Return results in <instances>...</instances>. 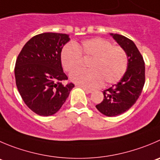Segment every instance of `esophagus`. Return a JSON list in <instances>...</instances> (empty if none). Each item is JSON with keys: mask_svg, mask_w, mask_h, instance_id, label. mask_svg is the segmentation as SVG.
<instances>
[{"mask_svg": "<svg viewBox=\"0 0 160 160\" xmlns=\"http://www.w3.org/2000/svg\"><path fill=\"white\" fill-rule=\"evenodd\" d=\"M81 87L82 88V89H84V90L86 91V92H87V93H91V92H92V89H87V88L83 87V86H81Z\"/></svg>", "mask_w": 160, "mask_h": 160, "instance_id": "34e87169", "label": "esophagus"}]
</instances>
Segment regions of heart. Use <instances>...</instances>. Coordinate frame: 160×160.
<instances>
[{"label":"heart","mask_w":160,"mask_h":160,"mask_svg":"<svg viewBox=\"0 0 160 160\" xmlns=\"http://www.w3.org/2000/svg\"><path fill=\"white\" fill-rule=\"evenodd\" d=\"M82 56L90 59L87 71L78 70L70 74L73 82L89 89L100 85L114 84L123 77L128 67L127 52L120 46H114L109 41L100 38L88 39L81 44L68 43L62 48L60 59L63 69L68 72L77 69Z\"/></svg>","instance_id":"obj_1"}]
</instances>
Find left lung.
<instances>
[{
  "label": "left lung",
  "mask_w": 160,
  "mask_h": 160,
  "mask_svg": "<svg viewBox=\"0 0 160 160\" xmlns=\"http://www.w3.org/2000/svg\"><path fill=\"white\" fill-rule=\"evenodd\" d=\"M128 56L127 70L117 84L103 92L104 100L97 104V110L106 116L119 115L128 111L142 92L145 81L143 56L133 41L118 33H110Z\"/></svg>",
  "instance_id": "obj_1"
}]
</instances>
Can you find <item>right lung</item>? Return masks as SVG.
<instances>
[{"label": "right lung", "instance_id": "right-lung-1", "mask_svg": "<svg viewBox=\"0 0 160 160\" xmlns=\"http://www.w3.org/2000/svg\"><path fill=\"white\" fill-rule=\"evenodd\" d=\"M70 41L66 33H43L28 41L17 57L15 77L17 89L27 107L42 116L54 115L74 87L62 84L68 76L60 54Z\"/></svg>", "mask_w": 160, "mask_h": 160}]
</instances>
